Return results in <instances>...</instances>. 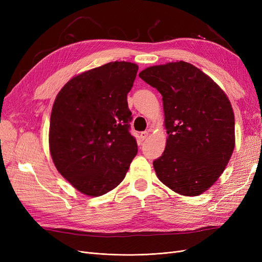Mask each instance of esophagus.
Listing matches in <instances>:
<instances>
[{"instance_id":"34e87169","label":"esophagus","mask_w":262,"mask_h":262,"mask_svg":"<svg viewBox=\"0 0 262 262\" xmlns=\"http://www.w3.org/2000/svg\"><path fill=\"white\" fill-rule=\"evenodd\" d=\"M147 137H148V132L147 131H143V132L140 133V138H141L142 141L145 140Z\"/></svg>"}]
</instances>
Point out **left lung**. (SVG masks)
Returning a JSON list of instances; mask_svg holds the SVG:
<instances>
[{
  "instance_id": "8db88e82",
  "label": "left lung",
  "mask_w": 262,
  "mask_h": 262,
  "mask_svg": "<svg viewBox=\"0 0 262 262\" xmlns=\"http://www.w3.org/2000/svg\"><path fill=\"white\" fill-rule=\"evenodd\" d=\"M139 76L162 94L167 142L153 162L165 186L199 195L224 171L235 147V118L226 94L185 61L146 68Z\"/></svg>"
}]
</instances>
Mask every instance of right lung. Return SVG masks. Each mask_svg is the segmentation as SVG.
<instances>
[{"label":"right lung","instance_id":"right-lung-1","mask_svg":"<svg viewBox=\"0 0 262 262\" xmlns=\"http://www.w3.org/2000/svg\"><path fill=\"white\" fill-rule=\"evenodd\" d=\"M138 70L131 62L107 63L71 78L55 97L49 128L52 161L86 195L115 189L138 153L126 100Z\"/></svg>","mask_w":262,"mask_h":262}]
</instances>
